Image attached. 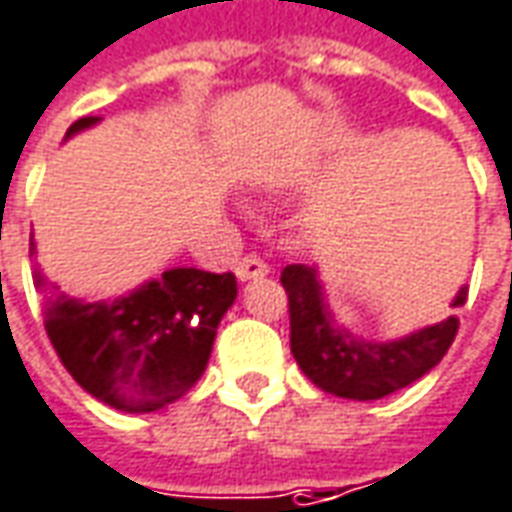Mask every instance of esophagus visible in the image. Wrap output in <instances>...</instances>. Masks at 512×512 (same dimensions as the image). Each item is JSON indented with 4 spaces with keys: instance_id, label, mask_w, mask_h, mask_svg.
Returning <instances> with one entry per match:
<instances>
[{
    "instance_id": "34e87169",
    "label": "esophagus",
    "mask_w": 512,
    "mask_h": 512,
    "mask_svg": "<svg viewBox=\"0 0 512 512\" xmlns=\"http://www.w3.org/2000/svg\"><path fill=\"white\" fill-rule=\"evenodd\" d=\"M268 271V263L263 257L257 255H246L241 257V263L235 266V274H238V280H255V277H266Z\"/></svg>"
}]
</instances>
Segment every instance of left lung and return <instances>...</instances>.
<instances>
[{"mask_svg":"<svg viewBox=\"0 0 512 512\" xmlns=\"http://www.w3.org/2000/svg\"><path fill=\"white\" fill-rule=\"evenodd\" d=\"M280 282L288 293L291 352L296 363L321 391L343 399H382L421 380L441 363L460 330V318L449 316L402 341L366 343L335 327L321 296L316 268L302 263L285 266ZM466 296V288H460L455 307L466 305Z\"/></svg>","mask_w":512,"mask_h":512,"instance_id":"obj_1","label":"left lung"}]
</instances>
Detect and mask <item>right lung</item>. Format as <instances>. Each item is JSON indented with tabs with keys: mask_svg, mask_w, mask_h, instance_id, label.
Listing matches in <instances>:
<instances>
[{
	"mask_svg": "<svg viewBox=\"0 0 512 512\" xmlns=\"http://www.w3.org/2000/svg\"><path fill=\"white\" fill-rule=\"evenodd\" d=\"M96 124L74 121L69 135ZM46 335L80 388L127 413L177 402L202 377L216 327L238 296L232 271L171 268L116 302L82 305L35 274Z\"/></svg>",
	"mask_w": 512,
	"mask_h": 512,
	"instance_id": "obj_1",
	"label": "right lung"
}]
</instances>
